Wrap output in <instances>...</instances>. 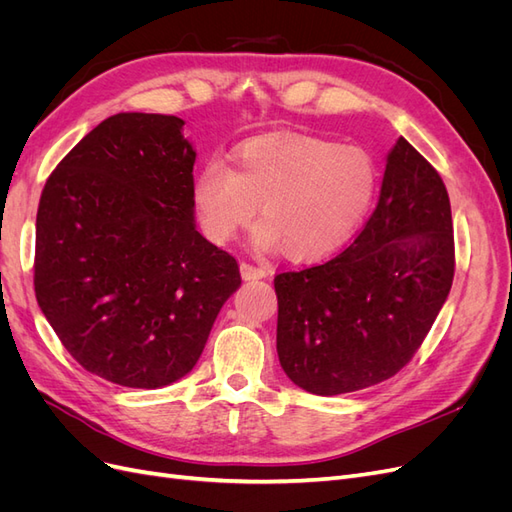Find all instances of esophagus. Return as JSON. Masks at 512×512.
Instances as JSON below:
<instances>
[{
	"mask_svg": "<svg viewBox=\"0 0 512 512\" xmlns=\"http://www.w3.org/2000/svg\"><path fill=\"white\" fill-rule=\"evenodd\" d=\"M239 271H241V277L243 280H260V277H265L267 271L258 267V265H252V262H241L239 265Z\"/></svg>",
	"mask_w": 512,
	"mask_h": 512,
	"instance_id": "1",
	"label": "esophagus"
}]
</instances>
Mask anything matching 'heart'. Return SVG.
<instances>
[{"mask_svg":"<svg viewBox=\"0 0 512 512\" xmlns=\"http://www.w3.org/2000/svg\"><path fill=\"white\" fill-rule=\"evenodd\" d=\"M378 164L363 147L277 134L237 151V170L211 160L198 170L192 200L200 228L226 243L260 213L254 243L297 260L324 258L359 230L378 192Z\"/></svg>","mask_w":512,"mask_h":512,"instance_id":"1","label":"heart"}]
</instances>
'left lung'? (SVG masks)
Wrapping results in <instances>:
<instances>
[{"label": "left lung", "mask_w": 512, "mask_h": 512, "mask_svg": "<svg viewBox=\"0 0 512 512\" xmlns=\"http://www.w3.org/2000/svg\"><path fill=\"white\" fill-rule=\"evenodd\" d=\"M453 275L446 185L399 138L378 205L356 239L322 265L275 275L277 356L286 376L314 395L389 380L421 348Z\"/></svg>", "instance_id": "left-lung-1"}]
</instances>
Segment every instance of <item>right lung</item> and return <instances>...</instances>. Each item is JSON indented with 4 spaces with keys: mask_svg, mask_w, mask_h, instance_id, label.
<instances>
[{
    "mask_svg": "<svg viewBox=\"0 0 512 512\" xmlns=\"http://www.w3.org/2000/svg\"><path fill=\"white\" fill-rule=\"evenodd\" d=\"M183 119L119 113L46 179L34 288L59 342L89 374L160 389L196 365L237 260L194 224Z\"/></svg>",
    "mask_w": 512,
    "mask_h": 512,
    "instance_id": "right-lung-1",
    "label": "right lung"
}]
</instances>
